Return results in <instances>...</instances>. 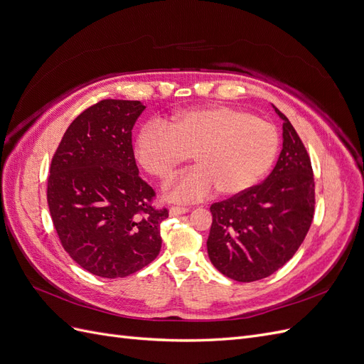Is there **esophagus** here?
I'll list each match as a JSON object with an SVG mask.
<instances>
[{
	"mask_svg": "<svg viewBox=\"0 0 364 364\" xmlns=\"http://www.w3.org/2000/svg\"><path fill=\"white\" fill-rule=\"evenodd\" d=\"M188 211H190V208H186V206H171L170 215H181V214H186Z\"/></svg>",
	"mask_w": 364,
	"mask_h": 364,
	"instance_id": "obj_1",
	"label": "esophagus"
}]
</instances>
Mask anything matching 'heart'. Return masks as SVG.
<instances>
[{
	"label": "heart",
	"mask_w": 364,
	"mask_h": 364,
	"mask_svg": "<svg viewBox=\"0 0 364 364\" xmlns=\"http://www.w3.org/2000/svg\"><path fill=\"white\" fill-rule=\"evenodd\" d=\"M279 135L269 121L229 106H203L142 127L135 142L141 167L161 182L179 173L190 155L196 168L167 188L171 200L235 196L258 183L277 159Z\"/></svg>",
	"instance_id": "b5f03b06"
}]
</instances>
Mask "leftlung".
<instances>
[{
	"instance_id": "1",
	"label": "left lung",
	"mask_w": 364,
	"mask_h": 364,
	"mask_svg": "<svg viewBox=\"0 0 364 364\" xmlns=\"http://www.w3.org/2000/svg\"><path fill=\"white\" fill-rule=\"evenodd\" d=\"M273 109L284 121L274 168L262 183L209 208L208 257L220 273L238 282L267 278L291 259L314 215L310 156L289 118Z\"/></svg>"
}]
</instances>
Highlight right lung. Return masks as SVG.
Here are the masks:
<instances>
[{"instance_id": "right-lung-1", "label": "right lung", "mask_w": 364, "mask_h": 364, "mask_svg": "<svg viewBox=\"0 0 364 364\" xmlns=\"http://www.w3.org/2000/svg\"><path fill=\"white\" fill-rule=\"evenodd\" d=\"M146 106L102 100L65 132L54 153L47 200L68 255L102 278H124L161 250L167 208L151 206L155 191L139 178L132 129Z\"/></svg>"}]
</instances>
